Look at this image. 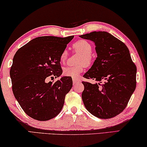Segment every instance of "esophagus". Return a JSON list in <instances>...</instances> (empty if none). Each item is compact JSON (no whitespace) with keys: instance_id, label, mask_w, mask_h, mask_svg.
I'll return each mask as SVG.
<instances>
[{"instance_id":"obj_1","label":"esophagus","mask_w":147,"mask_h":147,"mask_svg":"<svg viewBox=\"0 0 147 147\" xmlns=\"http://www.w3.org/2000/svg\"><path fill=\"white\" fill-rule=\"evenodd\" d=\"M72 80H73L74 84H78V83H81V80L80 79H79L78 78H73L72 79Z\"/></svg>"}]
</instances>
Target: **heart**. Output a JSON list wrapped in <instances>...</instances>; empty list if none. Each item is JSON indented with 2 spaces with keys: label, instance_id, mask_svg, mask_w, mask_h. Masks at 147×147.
Instances as JSON below:
<instances>
[{
  "label": "heart",
  "instance_id": "obj_1",
  "mask_svg": "<svg viewBox=\"0 0 147 147\" xmlns=\"http://www.w3.org/2000/svg\"><path fill=\"white\" fill-rule=\"evenodd\" d=\"M73 48L76 51L81 53L82 57L79 59L78 63L84 64L85 66H89L92 63V55L91 53L92 51V47L88 41L85 40H80L77 41L73 44ZM68 57V51L64 50L62 52L60 57V59L62 62H64ZM83 70V65L80 64L76 66H67L63 69L64 76L71 77V78H78L80 74Z\"/></svg>",
  "mask_w": 147,
  "mask_h": 147
}]
</instances>
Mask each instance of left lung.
<instances>
[{
	"instance_id": "left-lung-1",
	"label": "left lung",
	"mask_w": 147,
	"mask_h": 147,
	"mask_svg": "<svg viewBox=\"0 0 147 147\" xmlns=\"http://www.w3.org/2000/svg\"><path fill=\"white\" fill-rule=\"evenodd\" d=\"M79 36L92 41L97 54L92 66L83 76L98 82H82L84 105L88 112L100 119L117 116L126 108L136 87L137 68L128 48L105 31Z\"/></svg>"
}]
</instances>
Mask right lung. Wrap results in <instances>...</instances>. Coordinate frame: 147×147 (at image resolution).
Instances as JSON below:
<instances>
[{
	"instance_id": "1",
	"label": "right lung",
	"mask_w": 147,
	"mask_h": 147,
	"mask_svg": "<svg viewBox=\"0 0 147 147\" xmlns=\"http://www.w3.org/2000/svg\"><path fill=\"white\" fill-rule=\"evenodd\" d=\"M74 36H40L18 50L13 59L10 78L16 99L32 119L46 121L59 115L65 96L72 87V79L63 76L53 83L48 78L62 74L60 57Z\"/></svg>"
}]
</instances>
